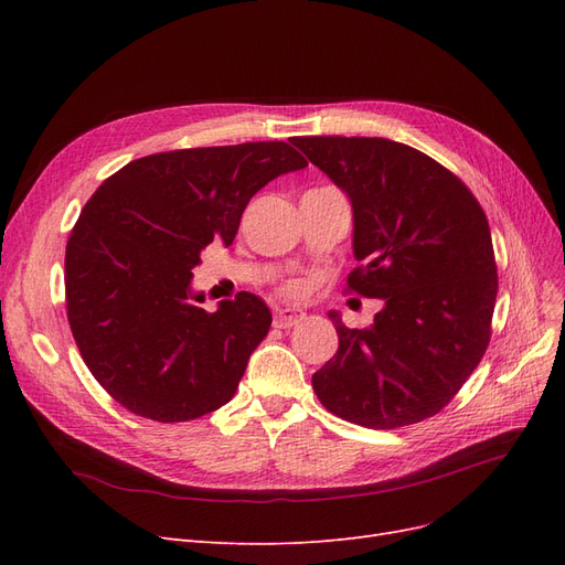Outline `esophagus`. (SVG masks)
<instances>
[{"label":"esophagus","instance_id":"1","mask_svg":"<svg viewBox=\"0 0 565 565\" xmlns=\"http://www.w3.org/2000/svg\"><path fill=\"white\" fill-rule=\"evenodd\" d=\"M303 318H306V313L299 311V309H282V311H276V316H273V324H276V328H280V330H287V328H292V324L301 322Z\"/></svg>","mask_w":565,"mask_h":565}]
</instances>
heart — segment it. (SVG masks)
Returning <instances> with one entry per match:
<instances>
[{
    "label": "heart",
    "mask_w": 565,
    "mask_h": 565,
    "mask_svg": "<svg viewBox=\"0 0 565 565\" xmlns=\"http://www.w3.org/2000/svg\"><path fill=\"white\" fill-rule=\"evenodd\" d=\"M287 292H297V285H292V287H287Z\"/></svg>",
    "instance_id": "b5f03b06"
}]
</instances>
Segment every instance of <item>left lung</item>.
<instances>
[{
    "mask_svg": "<svg viewBox=\"0 0 565 565\" xmlns=\"http://www.w3.org/2000/svg\"><path fill=\"white\" fill-rule=\"evenodd\" d=\"M351 200L349 289L384 299L365 330L330 313L339 349L313 374L332 415L398 429L434 417L481 363L498 299L490 226L450 169L417 148L370 136L292 141Z\"/></svg>",
    "mask_w": 565,
    "mask_h": 565,
    "instance_id": "left-lung-1",
    "label": "left lung"
}]
</instances>
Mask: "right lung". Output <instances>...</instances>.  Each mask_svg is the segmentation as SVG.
<instances>
[{"label": "right lung", "mask_w": 565, "mask_h": 565, "mask_svg": "<svg viewBox=\"0 0 565 565\" xmlns=\"http://www.w3.org/2000/svg\"><path fill=\"white\" fill-rule=\"evenodd\" d=\"M306 164L285 141L156 152L84 204L65 247L67 322L96 382L129 413L188 422L235 396L270 311L249 292L204 311L191 270L214 237L233 243L256 191Z\"/></svg>", "instance_id": "1"}]
</instances>
